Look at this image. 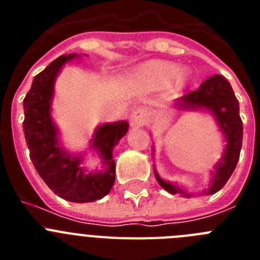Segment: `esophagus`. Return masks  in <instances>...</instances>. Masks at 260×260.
<instances>
[{"label": "esophagus", "instance_id": "1", "mask_svg": "<svg viewBox=\"0 0 260 260\" xmlns=\"http://www.w3.org/2000/svg\"><path fill=\"white\" fill-rule=\"evenodd\" d=\"M130 122L134 126H143L148 122V113L144 108H137L132 113Z\"/></svg>", "mask_w": 260, "mask_h": 260}]
</instances>
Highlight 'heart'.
I'll return each mask as SVG.
<instances>
[{
  "label": "heart",
  "mask_w": 260,
  "mask_h": 260,
  "mask_svg": "<svg viewBox=\"0 0 260 260\" xmlns=\"http://www.w3.org/2000/svg\"><path fill=\"white\" fill-rule=\"evenodd\" d=\"M180 68L171 62L152 61L141 68L139 78L143 82L153 86H165L171 83L172 80H176L177 86H182L185 82V74L178 73Z\"/></svg>",
  "instance_id": "1"
}]
</instances>
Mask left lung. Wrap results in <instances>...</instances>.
Returning a JSON list of instances; mask_svg holds the SVG:
<instances>
[{
    "mask_svg": "<svg viewBox=\"0 0 260 260\" xmlns=\"http://www.w3.org/2000/svg\"><path fill=\"white\" fill-rule=\"evenodd\" d=\"M177 105L186 109H198V108L210 109L224 133L225 141H226L224 156L219 164L216 165L210 189L204 191V194H215L231 178L240 158L243 126L242 119L240 117V105H238L237 98L234 95L228 80L222 75L216 74L204 80L198 89L182 96L177 102ZM155 176L162 189L171 194L181 192L185 197H190V194L182 191L176 185L161 180L157 173H155Z\"/></svg>",
    "mask_w": 260,
    "mask_h": 260,
    "instance_id": "obj_1",
    "label": "left lung"
}]
</instances>
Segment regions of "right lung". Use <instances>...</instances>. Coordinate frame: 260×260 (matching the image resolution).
<instances>
[{"instance_id":"1","label":"right lung","mask_w":260,"mask_h":260,"mask_svg":"<svg viewBox=\"0 0 260 260\" xmlns=\"http://www.w3.org/2000/svg\"><path fill=\"white\" fill-rule=\"evenodd\" d=\"M77 54H63L50 62L32 82L31 89L23 100L24 121L23 130L32 164L54 194L69 202L87 203L102 199L116 180V167L112 158L113 147L127 132L125 121L105 123L96 130L92 146L102 155L107 171L104 173L84 174L80 158L71 157L62 151L57 142V128L50 117L53 84L65 62Z\"/></svg>"}]
</instances>
